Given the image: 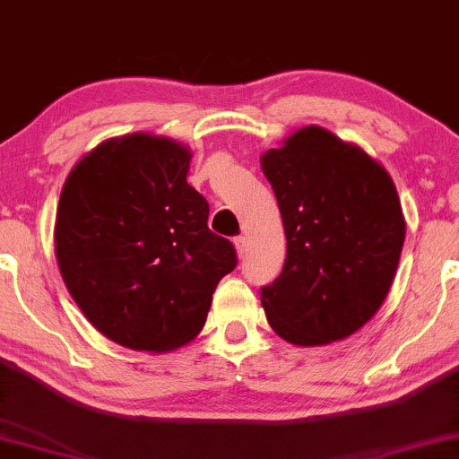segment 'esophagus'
Returning <instances> with one entry per match:
<instances>
[{
	"label": "esophagus",
	"mask_w": 459,
	"mask_h": 459,
	"mask_svg": "<svg viewBox=\"0 0 459 459\" xmlns=\"http://www.w3.org/2000/svg\"><path fill=\"white\" fill-rule=\"evenodd\" d=\"M233 246H235V252H237V255H239V258H241V255L243 254H246V249H247V239H246V237H235V239H233Z\"/></svg>",
	"instance_id": "34e87169"
}]
</instances>
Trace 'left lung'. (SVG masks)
I'll use <instances>...</instances> for the list:
<instances>
[{"label": "left lung", "mask_w": 459, "mask_h": 459, "mask_svg": "<svg viewBox=\"0 0 459 459\" xmlns=\"http://www.w3.org/2000/svg\"><path fill=\"white\" fill-rule=\"evenodd\" d=\"M283 218L287 258L260 300L274 333L325 346L386 300L405 241L396 186L361 146L304 126L260 157Z\"/></svg>", "instance_id": "8db88e82"}]
</instances>
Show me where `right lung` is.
Here are the masks:
<instances>
[{
	"mask_svg": "<svg viewBox=\"0 0 459 459\" xmlns=\"http://www.w3.org/2000/svg\"><path fill=\"white\" fill-rule=\"evenodd\" d=\"M191 157L166 136H115L85 152L60 191L54 252L66 290L98 332L132 351L197 338L213 290L237 266L186 182Z\"/></svg>",
	"mask_w": 459,
	"mask_h": 459,
	"instance_id": "right-lung-1",
	"label": "right lung"
}]
</instances>
